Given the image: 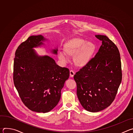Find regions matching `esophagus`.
I'll return each instance as SVG.
<instances>
[{
	"instance_id": "1",
	"label": "esophagus",
	"mask_w": 133,
	"mask_h": 133,
	"mask_svg": "<svg viewBox=\"0 0 133 133\" xmlns=\"http://www.w3.org/2000/svg\"><path fill=\"white\" fill-rule=\"evenodd\" d=\"M74 75H75L74 71L73 70H70V76L71 77H73Z\"/></svg>"
}]
</instances>
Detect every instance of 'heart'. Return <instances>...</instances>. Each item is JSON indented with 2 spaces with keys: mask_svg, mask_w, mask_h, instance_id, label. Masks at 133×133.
<instances>
[{
  "mask_svg": "<svg viewBox=\"0 0 133 133\" xmlns=\"http://www.w3.org/2000/svg\"><path fill=\"white\" fill-rule=\"evenodd\" d=\"M64 51L58 52L60 60L66 62L67 57H74V62L78 67L86 66L92 59L96 50L94 43L87 42L80 37H75L67 41L64 45Z\"/></svg>",
  "mask_w": 133,
  "mask_h": 133,
  "instance_id": "heart-1",
  "label": "heart"
}]
</instances>
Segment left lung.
Listing matches in <instances>:
<instances>
[{
  "instance_id": "obj_1",
  "label": "left lung",
  "mask_w": 133,
  "mask_h": 133,
  "mask_svg": "<svg viewBox=\"0 0 133 133\" xmlns=\"http://www.w3.org/2000/svg\"><path fill=\"white\" fill-rule=\"evenodd\" d=\"M95 37L102 41L98 52L74 77L80 103L85 109L92 112L110 105L122 78L118 48L106 36L97 35Z\"/></svg>"
}]
</instances>
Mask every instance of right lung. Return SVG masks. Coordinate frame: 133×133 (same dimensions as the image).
Segmentation results:
<instances>
[{
  "label": "right lung",
  "instance_id": "obj_1",
  "mask_svg": "<svg viewBox=\"0 0 133 133\" xmlns=\"http://www.w3.org/2000/svg\"><path fill=\"white\" fill-rule=\"evenodd\" d=\"M42 35L31 36L15 52L14 82L22 102L30 110L47 112L58 104L61 90L69 76L67 68L57 65L47 55L39 56L34 48L45 45ZM57 48L51 52L57 54Z\"/></svg>",
  "mask_w": 133,
  "mask_h": 133
}]
</instances>
